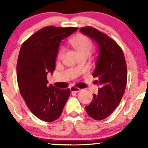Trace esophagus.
<instances>
[{"mask_svg":"<svg viewBox=\"0 0 148 148\" xmlns=\"http://www.w3.org/2000/svg\"><path fill=\"white\" fill-rule=\"evenodd\" d=\"M70 90H71V92H79L81 91V89L75 86H71V87H70Z\"/></svg>","mask_w":148,"mask_h":148,"instance_id":"esophagus-1","label":"esophagus"}]
</instances>
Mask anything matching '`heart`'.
<instances>
[{"label":"heart","instance_id":"heart-1","mask_svg":"<svg viewBox=\"0 0 148 148\" xmlns=\"http://www.w3.org/2000/svg\"><path fill=\"white\" fill-rule=\"evenodd\" d=\"M69 43L71 45L76 49L77 53L79 55L86 53L89 54L92 49V42L90 38L84 34H77L75 36L72 37L69 39ZM64 53V49L62 46L59 47L57 52V58L61 59Z\"/></svg>","mask_w":148,"mask_h":148}]
</instances>
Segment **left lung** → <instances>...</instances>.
Listing matches in <instances>:
<instances>
[{"label":"left lung","instance_id":"8db88e82","mask_svg":"<svg viewBox=\"0 0 148 148\" xmlns=\"http://www.w3.org/2000/svg\"><path fill=\"white\" fill-rule=\"evenodd\" d=\"M80 30L99 46V54L92 76L100 87L98 95L93 94L92 102L85 108L89 117L102 120L115 110L125 93L127 79L126 62L120 46L107 34L92 26Z\"/></svg>","mask_w":148,"mask_h":148}]
</instances>
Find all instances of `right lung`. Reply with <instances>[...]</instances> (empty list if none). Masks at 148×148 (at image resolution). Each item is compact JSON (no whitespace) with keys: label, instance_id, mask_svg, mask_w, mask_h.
<instances>
[{"label":"right lung","instance_id":"obj_1","mask_svg":"<svg viewBox=\"0 0 148 148\" xmlns=\"http://www.w3.org/2000/svg\"><path fill=\"white\" fill-rule=\"evenodd\" d=\"M77 29L46 26L30 36L21 47L16 67L20 93L30 111L45 122L60 117L70 95L69 89L49 86L47 74L55 70L61 41Z\"/></svg>","mask_w":148,"mask_h":148}]
</instances>
